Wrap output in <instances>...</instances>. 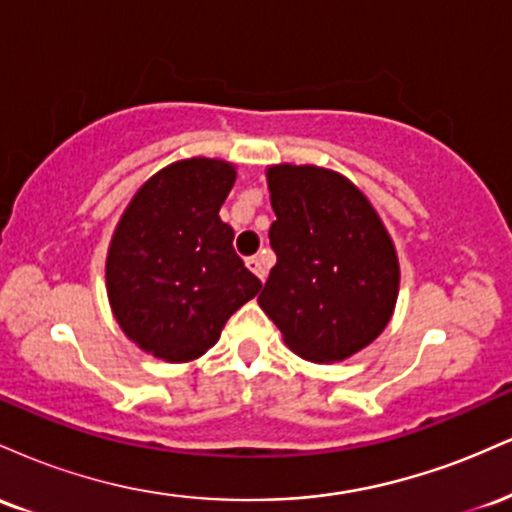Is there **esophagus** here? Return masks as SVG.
Instances as JSON below:
<instances>
[{"instance_id":"esophagus-1","label":"esophagus","mask_w":512,"mask_h":512,"mask_svg":"<svg viewBox=\"0 0 512 512\" xmlns=\"http://www.w3.org/2000/svg\"><path fill=\"white\" fill-rule=\"evenodd\" d=\"M245 264H248V269L257 276V279H260V281L267 279V264H264L262 257H257V255L255 257H248V260H245Z\"/></svg>"}]
</instances>
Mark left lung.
<instances>
[{
	"label": "left lung",
	"instance_id": "left-lung-1",
	"mask_svg": "<svg viewBox=\"0 0 512 512\" xmlns=\"http://www.w3.org/2000/svg\"><path fill=\"white\" fill-rule=\"evenodd\" d=\"M276 264L257 298L293 354L346 361L383 334L399 296V260L370 199L342 173L267 168Z\"/></svg>",
	"mask_w": 512,
	"mask_h": 512
}]
</instances>
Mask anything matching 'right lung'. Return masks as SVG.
<instances>
[{"label": "right lung", "mask_w": 512, "mask_h": 512, "mask_svg": "<svg viewBox=\"0 0 512 512\" xmlns=\"http://www.w3.org/2000/svg\"><path fill=\"white\" fill-rule=\"evenodd\" d=\"M233 182L236 166L221 158L170 163L134 192L110 238V310L129 342L166 363L207 354L262 289L219 216Z\"/></svg>", "instance_id": "1"}]
</instances>
